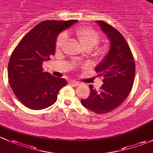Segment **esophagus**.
Wrapping results in <instances>:
<instances>
[{
  "mask_svg": "<svg viewBox=\"0 0 153 153\" xmlns=\"http://www.w3.org/2000/svg\"><path fill=\"white\" fill-rule=\"evenodd\" d=\"M70 83L71 85H73L74 86H78L80 85V82H79L76 81V80H71V81H70Z\"/></svg>",
  "mask_w": 153,
  "mask_h": 153,
  "instance_id": "obj_1",
  "label": "esophagus"
}]
</instances>
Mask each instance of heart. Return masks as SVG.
Masks as SVG:
<instances>
[{
  "label": "heart",
  "instance_id": "b5f03b06",
  "mask_svg": "<svg viewBox=\"0 0 153 153\" xmlns=\"http://www.w3.org/2000/svg\"><path fill=\"white\" fill-rule=\"evenodd\" d=\"M77 38L85 49H94L100 41V35L97 31L88 27L79 28L75 31ZM67 34L61 33L56 40V48L60 49L67 40Z\"/></svg>",
  "mask_w": 153,
  "mask_h": 153
}]
</instances>
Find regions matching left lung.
I'll list each match as a JSON object with an SVG mask.
<instances>
[{
    "label": "left lung",
    "mask_w": 153,
    "mask_h": 153,
    "mask_svg": "<svg viewBox=\"0 0 153 153\" xmlns=\"http://www.w3.org/2000/svg\"><path fill=\"white\" fill-rule=\"evenodd\" d=\"M97 23L110 40V49L95 68L103 77L100 90L90 85V96L81 100L83 106L97 114L114 111L127 99L135 77V62L125 39L118 30L104 21Z\"/></svg>",
    "instance_id": "left-lung-1"
}]
</instances>
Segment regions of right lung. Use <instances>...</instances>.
Here are the masks:
<instances>
[{"instance_id":"add662e5","label":"right lung","mask_w":153,"mask_h":153,"mask_svg":"<svg viewBox=\"0 0 153 153\" xmlns=\"http://www.w3.org/2000/svg\"><path fill=\"white\" fill-rule=\"evenodd\" d=\"M76 23L74 20L42 21L23 37L12 52L8 65L9 85L26 108H48L57 100L59 90L67 85L65 79L42 71V65L54 55L59 33Z\"/></svg>"}]
</instances>
